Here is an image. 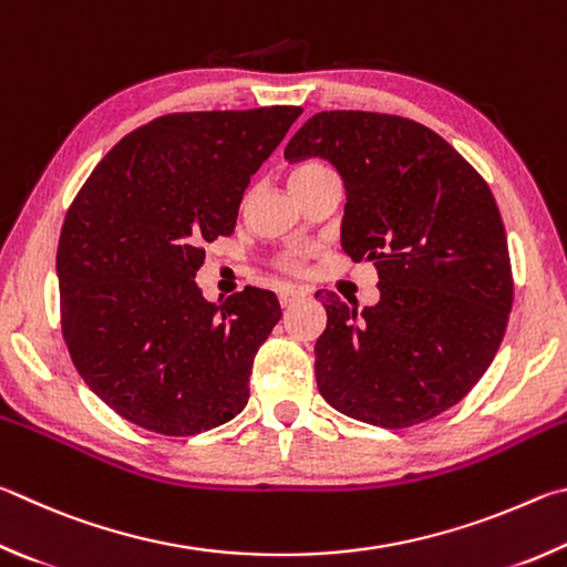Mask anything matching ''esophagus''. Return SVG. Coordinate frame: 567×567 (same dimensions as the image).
Segmentation results:
<instances>
[{"label": "esophagus", "mask_w": 567, "mask_h": 567, "mask_svg": "<svg viewBox=\"0 0 567 567\" xmlns=\"http://www.w3.org/2000/svg\"><path fill=\"white\" fill-rule=\"evenodd\" d=\"M301 296H303V291H299V289H284L281 293H278V303H281L284 309H289V306L299 301Z\"/></svg>", "instance_id": "1"}]
</instances>
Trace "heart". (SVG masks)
<instances>
[{"label": "heart", "mask_w": 567, "mask_h": 567, "mask_svg": "<svg viewBox=\"0 0 567 567\" xmlns=\"http://www.w3.org/2000/svg\"><path fill=\"white\" fill-rule=\"evenodd\" d=\"M329 172H331V168L326 166V164H321V162H303V164L291 168L289 186L296 188V186H301L306 182H311V178L321 176V174H329ZM278 266L286 268V271H296V268L301 266V254H286V256H281V261H278Z\"/></svg>", "instance_id": "1"}]
</instances>
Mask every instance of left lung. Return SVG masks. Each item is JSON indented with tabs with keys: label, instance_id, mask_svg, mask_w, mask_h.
Instances as JSON below:
<instances>
[{
	"label": "left lung",
	"instance_id": "1",
	"mask_svg": "<svg viewBox=\"0 0 567 567\" xmlns=\"http://www.w3.org/2000/svg\"><path fill=\"white\" fill-rule=\"evenodd\" d=\"M284 156L336 166L343 251L379 271L381 299L363 311L316 291L329 316L316 341L321 395L381 429L449 411L488 371L513 306L508 238L488 184L443 136L391 114H313Z\"/></svg>",
	"mask_w": 567,
	"mask_h": 567
}]
</instances>
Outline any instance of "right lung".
Here are the masks:
<instances>
[{
    "label": "right lung",
    "instance_id": "right-lung-1",
    "mask_svg": "<svg viewBox=\"0 0 567 567\" xmlns=\"http://www.w3.org/2000/svg\"><path fill=\"white\" fill-rule=\"evenodd\" d=\"M301 112L158 116L79 188L56 248L62 333L79 375L122 419L194 435L244 411L281 306L254 286L212 303L194 278L204 246L234 234L248 182Z\"/></svg>",
    "mask_w": 567,
    "mask_h": 567
}]
</instances>
